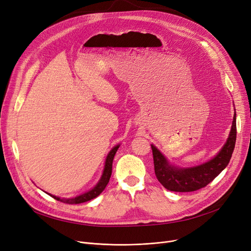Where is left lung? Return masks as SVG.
<instances>
[{
	"label": "left lung",
	"mask_w": 251,
	"mask_h": 251,
	"mask_svg": "<svg viewBox=\"0 0 251 251\" xmlns=\"http://www.w3.org/2000/svg\"><path fill=\"white\" fill-rule=\"evenodd\" d=\"M236 133L235 112L229 137L222 150L212 160L191 168H177L171 165L164 154L151 144L157 180L165 188L175 192H191L205 187L228 166L235 148Z\"/></svg>",
	"instance_id": "left-lung-1"
}]
</instances>
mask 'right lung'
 <instances>
[{"label":"right lung","instance_id":"obj_1","mask_svg":"<svg viewBox=\"0 0 251 251\" xmlns=\"http://www.w3.org/2000/svg\"><path fill=\"white\" fill-rule=\"evenodd\" d=\"M119 147H120V144H117V146L114 147L111 150V151L109 152V154L107 155V159H105V163H104V168H103L102 175H101L100 181L98 182V184L94 188L88 190L87 192H85L83 194H80V195H78L76 197H73V199H60V197H58V196L51 195L50 193H48V194L50 195L51 197H54L55 200H57L59 201H62L64 203H69V204L82 203V202H85V201H91V200L96 199L97 196H99L103 191V189L105 188V186L108 185V183L110 181V178H111V175H112L113 160H114V156H115Z\"/></svg>","mask_w":251,"mask_h":251}]
</instances>
